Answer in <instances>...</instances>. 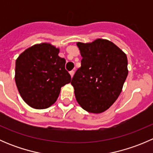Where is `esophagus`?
Here are the masks:
<instances>
[{"instance_id": "34e87169", "label": "esophagus", "mask_w": 153, "mask_h": 153, "mask_svg": "<svg viewBox=\"0 0 153 153\" xmlns=\"http://www.w3.org/2000/svg\"><path fill=\"white\" fill-rule=\"evenodd\" d=\"M69 74H70V75H71V77H73V75H74V74H75V71H73V70H72V71H70V72H69Z\"/></svg>"}]
</instances>
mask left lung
<instances>
[{
    "label": "left lung",
    "instance_id": "8db88e82",
    "mask_svg": "<svg viewBox=\"0 0 153 153\" xmlns=\"http://www.w3.org/2000/svg\"><path fill=\"white\" fill-rule=\"evenodd\" d=\"M83 59L71 84L80 106L100 114L115 103L128 75L126 55L112 41L98 38L77 43Z\"/></svg>",
    "mask_w": 153,
    "mask_h": 153
}]
</instances>
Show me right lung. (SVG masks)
<instances>
[{"label": "right lung", "mask_w": 153, "mask_h": 153, "mask_svg": "<svg viewBox=\"0 0 153 153\" xmlns=\"http://www.w3.org/2000/svg\"><path fill=\"white\" fill-rule=\"evenodd\" d=\"M59 52L49 43H41L29 47L16 59L15 84L23 100L34 109H47L55 104L61 88L70 83L66 60Z\"/></svg>", "instance_id": "right-lung-1"}]
</instances>
